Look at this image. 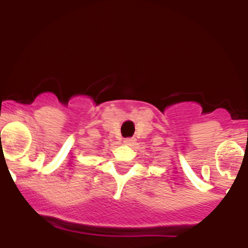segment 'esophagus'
<instances>
[{
	"label": "esophagus",
	"mask_w": 248,
	"mask_h": 248,
	"mask_svg": "<svg viewBox=\"0 0 248 248\" xmlns=\"http://www.w3.org/2000/svg\"><path fill=\"white\" fill-rule=\"evenodd\" d=\"M134 143H135L134 138H126V139H124V144H126V145H133Z\"/></svg>",
	"instance_id": "obj_1"
}]
</instances>
